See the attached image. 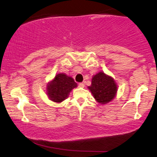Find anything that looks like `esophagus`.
I'll list each match as a JSON object with an SVG mask.
<instances>
[{
	"label": "esophagus",
	"instance_id": "esophagus-1",
	"mask_svg": "<svg viewBox=\"0 0 157 157\" xmlns=\"http://www.w3.org/2000/svg\"><path fill=\"white\" fill-rule=\"evenodd\" d=\"M78 86L80 87V88H83V87L85 86V85L83 82H80V83L78 84Z\"/></svg>",
	"mask_w": 157,
	"mask_h": 157
}]
</instances>
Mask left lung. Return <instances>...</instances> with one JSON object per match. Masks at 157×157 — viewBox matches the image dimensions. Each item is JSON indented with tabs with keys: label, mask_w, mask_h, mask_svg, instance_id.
Returning <instances> with one entry per match:
<instances>
[{
	"label": "left lung",
	"mask_w": 157,
	"mask_h": 157,
	"mask_svg": "<svg viewBox=\"0 0 157 157\" xmlns=\"http://www.w3.org/2000/svg\"><path fill=\"white\" fill-rule=\"evenodd\" d=\"M88 88L96 100L101 104L110 101L117 91V86L113 79L101 71L94 76Z\"/></svg>",
	"instance_id": "left-lung-1"
}]
</instances>
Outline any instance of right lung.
Returning <instances> with one entry per match:
<instances>
[{"label": "right lung", "mask_w": 157, "mask_h": 157, "mask_svg": "<svg viewBox=\"0 0 157 157\" xmlns=\"http://www.w3.org/2000/svg\"><path fill=\"white\" fill-rule=\"evenodd\" d=\"M77 83L71 77L64 74H58L54 80L48 86V94L51 100L56 102H60L65 100Z\"/></svg>", "instance_id": "1"}]
</instances>
